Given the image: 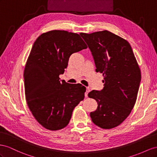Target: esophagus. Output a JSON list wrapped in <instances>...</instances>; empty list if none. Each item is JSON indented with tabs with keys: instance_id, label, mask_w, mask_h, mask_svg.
<instances>
[{
	"instance_id": "obj_1",
	"label": "esophagus",
	"mask_w": 157,
	"mask_h": 157,
	"mask_svg": "<svg viewBox=\"0 0 157 157\" xmlns=\"http://www.w3.org/2000/svg\"><path fill=\"white\" fill-rule=\"evenodd\" d=\"M90 91V88L87 87H86V93H85V97L86 98H87V96H88V93H89Z\"/></svg>"
}]
</instances>
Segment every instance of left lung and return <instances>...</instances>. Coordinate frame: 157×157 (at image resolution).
<instances>
[{
	"instance_id": "left-lung-1",
	"label": "left lung",
	"mask_w": 157,
	"mask_h": 157,
	"mask_svg": "<svg viewBox=\"0 0 157 157\" xmlns=\"http://www.w3.org/2000/svg\"><path fill=\"white\" fill-rule=\"evenodd\" d=\"M93 56L96 72L103 74L104 87L88 97L98 102L90 117L105 129L118 126L130 114L137 97L141 74L131 46L109 31L80 33Z\"/></svg>"
}]
</instances>
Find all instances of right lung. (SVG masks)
<instances>
[{
    "instance_id": "add662e5",
    "label": "right lung",
    "mask_w": 157,
    "mask_h": 157,
    "mask_svg": "<svg viewBox=\"0 0 157 157\" xmlns=\"http://www.w3.org/2000/svg\"><path fill=\"white\" fill-rule=\"evenodd\" d=\"M87 47L79 34L51 30L36 40L24 71L26 100L42 127L57 131L66 127L72 112L84 99L86 88L59 80L70 56Z\"/></svg>"
}]
</instances>
